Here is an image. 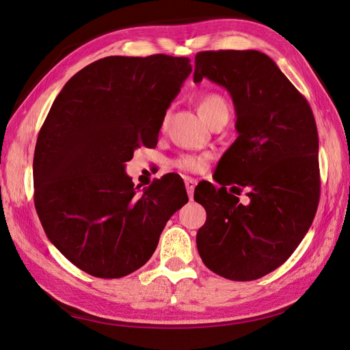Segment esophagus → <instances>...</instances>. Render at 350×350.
<instances>
[{"instance_id": "34e87169", "label": "esophagus", "mask_w": 350, "mask_h": 350, "mask_svg": "<svg viewBox=\"0 0 350 350\" xmlns=\"http://www.w3.org/2000/svg\"><path fill=\"white\" fill-rule=\"evenodd\" d=\"M185 186H186L187 195H189V198L192 200L195 186H196V180H195V178H192V177H185Z\"/></svg>"}]
</instances>
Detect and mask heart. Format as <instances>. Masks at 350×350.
<instances>
[{
    "label": "heart",
    "mask_w": 350,
    "mask_h": 350,
    "mask_svg": "<svg viewBox=\"0 0 350 350\" xmlns=\"http://www.w3.org/2000/svg\"><path fill=\"white\" fill-rule=\"evenodd\" d=\"M198 111L201 118L211 125L220 116H229V105L228 102L219 94H208L205 96L200 102ZM168 116L164 118V125L167 124ZM210 157L208 155H182L176 159V167L183 170L187 173H202L208 165Z\"/></svg>",
    "instance_id": "obj_1"
}]
</instances>
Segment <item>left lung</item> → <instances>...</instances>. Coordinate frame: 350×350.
<instances>
[{
    "instance_id": "left-lung-1",
    "label": "left lung",
    "mask_w": 350,
    "mask_h": 350,
    "mask_svg": "<svg viewBox=\"0 0 350 350\" xmlns=\"http://www.w3.org/2000/svg\"><path fill=\"white\" fill-rule=\"evenodd\" d=\"M225 87L235 106L237 140L214 180L193 193L207 211L196 247L210 271L253 281L280 267L299 247L319 202L317 122L306 98L275 62L257 50L201 51L193 83ZM247 189L244 206L226 191Z\"/></svg>"
}]
</instances>
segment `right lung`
<instances>
[{
    "label": "right lung",
    "mask_w": 350,
    "mask_h": 350,
    "mask_svg": "<svg viewBox=\"0 0 350 350\" xmlns=\"http://www.w3.org/2000/svg\"><path fill=\"white\" fill-rule=\"evenodd\" d=\"M191 72L187 57L109 56L77 72L53 102L35 146L33 201L51 244L81 271L107 280L137 271L187 202L173 176L137 192L125 163L157 146Z\"/></svg>",
    "instance_id": "1"
}]
</instances>
